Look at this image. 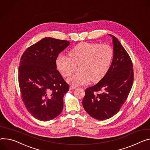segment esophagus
<instances>
[{
    "mask_svg": "<svg viewBox=\"0 0 150 150\" xmlns=\"http://www.w3.org/2000/svg\"><path fill=\"white\" fill-rule=\"evenodd\" d=\"M76 88V87H74V86H70L69 87V89L71 90H75Z\"/></svg>",
    "mask_w": 150,
    "mask_h": 150,
    "instance_id": "obj_1",
    "label": "esophagus"
}]
</instances>
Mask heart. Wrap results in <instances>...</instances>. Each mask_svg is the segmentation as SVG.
<instances>
[{
  "label": "heart",
  "instance_id": "heart-1",
  "mask_svg": "<svg viewBox=\"0 0 150 150\" xmlns=\"http://www.w3.org/2000/svg\"><path fill=\"white\" fill-rule=\"evenodd\" d=\"M69 57L59 55L56 59L58 70L63 76L72 74L79 65L80 72L67 79L74 86L96 83L108 73L114 57V50L108 44L82 42L69 52Z\"/></svg>",
  "mask_w": 150,
  "mask_h": 150
}]
</instances>
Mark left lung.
<instances>
[{
    "mask_svg": "<svg viewBox=\"0 0 150 150\" xmlns=\"http://www.w3.org/2000/svg\"><path fill=\"white\" fill-rule=\"evenodd\" d=\"M114 57L111 67L99 82L85 91L83 106L93 118L105 120L115 115L126 100L133 83L131 59L113 35Z\"/></svg>",
    "mask_w": 150,
    "mask_h": 150,
    "instance_id": "left-lung-1",
    "label": "left lung"
}]
</instances>
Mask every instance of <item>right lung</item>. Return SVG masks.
Returning a JSON list of instances; mask_svg holds the SVG:
<instances>
[{
	"mask_svg": "<svg viewBox=\"0 0 150 150\" xmlns=\"http://www.w3.org/2000/svg\"><path fill=\"white\" fill-rule=\"evenodd\" d=\"M70 44L67 40L45 38L27 49L21 57L18 83L21 99L35 118L47 121L63 108L69 85L57 70L56 59Z\"/></svg>",
	"mask_w": 150,
	"mask_h": 150,
	"instance_id": "add662e5",
	"label": "right lung"
}]
</instances>
